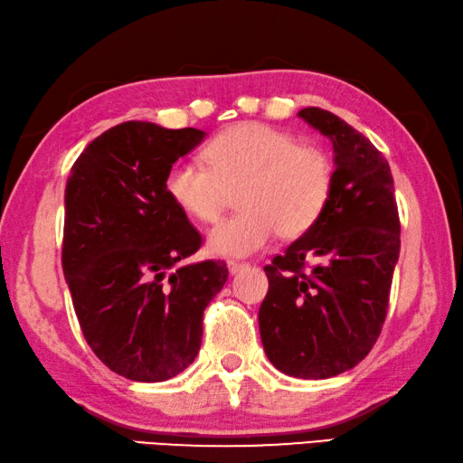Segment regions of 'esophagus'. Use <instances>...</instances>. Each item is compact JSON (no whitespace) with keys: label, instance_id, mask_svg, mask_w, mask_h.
Listing matches in <instances>:
<instances>
[{"label":"esophagus","instance_id":"obj_1","mask_svg":"<svg viewBox=\"0 0 463 463\" xmlns=\"http://www.w3.org/2000/svg\"><path fill=\"white\" fill-rule=\"evenodd\" d=\"M226 267H229L231 275H237V273H241V271H245V269H247L249 265H247V263H239V260H229V263H226Z\"/></svg>","mask_w":463,"mask_h":463}]
</instances>
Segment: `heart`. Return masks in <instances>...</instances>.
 I'll use <instances>...</instances> for the list:
<instances>
[{
  "mask_svg": "<svg viewBox=\"0 0 463 463\" xmlns=\"http://www.w3.org/2000/svg\"><path fill=\"white\" fill-rule=\"evenodd\" d=\"M204 159L208 167L188 159L174 162L164 190L184 214L214 222L231 192L241 188V213L208 232L210 253L221 257L253 255L279 231L285 237L306 232L332 194L330 157L267 123H239L222 131L206 146Z\"/></svg>",
  "mask_w": 463,
  "mask_h": 463,
  "instance_id": "heart-1",
  "label": "heart"
}]
</instances>
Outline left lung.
<instances>
[{"label":"left lung","mask_w":463,"mask_h":463,"mask_svg":"<svg viewBox=\"0 0 463 463\" xmlns=\"http://www.w3.org/2000/svg\"><path fill=\"white\" fill-rule=\"evenodd\" d=\"M332 141L334 184L312 229L265 267L259 330L271 364L296 378L354 368L381 334L401 224L389 162L371 139L319 107L298 113ZM314 256L317 265L305 269Z\"/></svg>","instance_id":"8db88e82"}]
</instances>
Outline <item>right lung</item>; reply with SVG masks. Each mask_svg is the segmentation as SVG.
Wrapping results in <instances>:
<instances>
[{
  "label": "right lung",
  "mask_w": 463,
  "mask_h": 463,
  "mask_svg": "<svg viewBox=\"0 0 463 463\" xmlns=\"http://www.w3.org/2000/svg\"><path fill=\"white\" fill-rule=\"evenodd\" d=\"M204 131L125 121L92 139L64 192L62 269L89 346L113 373L164 383L194 363L203 314L229 277L221 260L180 265L200 232L164 180Z\"/></svg>",
  "instance_id": "obj_1"
}]
</instances>
